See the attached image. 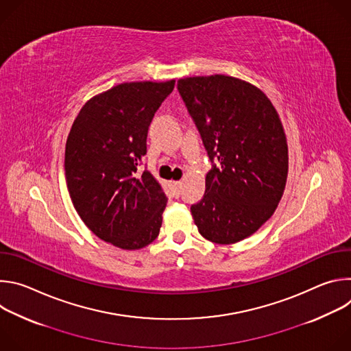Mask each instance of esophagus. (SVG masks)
Returning <instances> with one entry per match:
<instances>
[{
	"label": "esophagus",
	"instance_id": "34e87169",
	"mask_svg": "<svg viewBox=\"0 0 351 351\" xmlns=\"http://www.w3.org/2000/svg\"><path fill=\"white\" fill-rule=\"evenodd\" d=\"M180 189H182V182H173L172 183V195L178 198L180 195Z\"/></svg>",
	"mask_w": 351,
	"mask_h": 351
}]
</instances>
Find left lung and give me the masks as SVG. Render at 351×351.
I'll return each instance as SVG.
<instances>
[{
	"instance_id": "left-lung-1",
	"label": "left lung",
	"mask_w": 351,
	"mask_h": 351,
	"mask_svg": "<svg viewBox=\"0 0 351 351\" xmlns=\"http://www.w3.org/2000/svg\"><path fill=\"white\" fill-rule=\"evenodd\" d=\"M178 90L213 162L204 197L190 208L194 223L213 243H237L282 198L289 156L280 118L258 87L232 76L180 79Z\"/></svg>"
}]
</instances>
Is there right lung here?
<instances>
[{
    "instance_id": "1",
    "label": "right lung",
    "mask_w": 351,
    "mask_h": 351,
    "mask_svg": "<svg viewBox=\"0 0 351 351\" xmlns=\"http://www.w3.org/2000/svg\"><path fill=\"white\" fill-rule=\"evenodd\" d=\"M173 87L175 80L118 84L88 99L71 128L65 176L73 207L97 237L115 247L138 250L160 233L168 198L137 167L148 126Z\"/></svg>"
}]
</instances>
